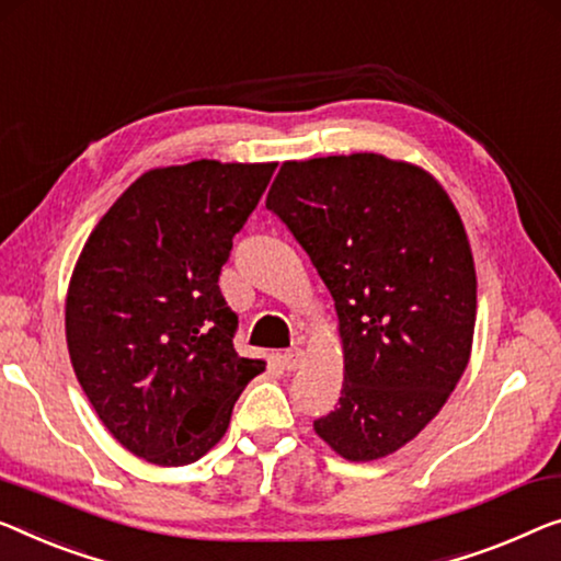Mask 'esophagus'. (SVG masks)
Returning <instances> with one entry per match:
<instances>
[{
  "mask_svg": "<svg viewBox=\"0 0 561 561\" xmlns=\"http://www.w3.org/2000/svg\"><path fill=\"white\" fill-rule=\"evenodd\" d=\"M284 365H287V370H299V367L305 365V350L302 347H291L284 353Z\"/></svg>",
  "mask_w": 561,
  "mask_h": 561,
  "instance_id": "obj_1",
  "label": "esophagus"
}]
</instances>
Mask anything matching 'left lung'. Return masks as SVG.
<instances>
[{
  "label": "left lung",
  "instance_id": "1",
  "mask_svg": "<svg viewBox=\"0 0 561 561\" xmlns=\"http://www.w3.org/2000/svg\"><path fill=\"white\" fill-rule=\"evenodd\" d=\"M266 208L337 312L345 382L314 433L347 461L396 454L438 415L471 357L476 266L454 201L421 165L353 153L284 161Z\"/></svg>",
  "mask_w": 561,
  "mask_h": 561
}]
</instances>
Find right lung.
<instances>
[{
  "label": "right lung",
  "instance_id": "right-lung-1",
  "mask_svg": "<svg viewBox=\"0 0 561 561\" xmlns=\"http://www.w3.org/2000/svg\"><path fill=\"white\" fill-rule=\"evenodd\" d=\"M277 163L150 169L98 221L65 299L72 370L111 436L156 466H186L229 428L264 373L233 350L219 289L231 239Z\"/></svg>",
  "mask_w": 561,
  "mask_h": 561
}]
</instances>
